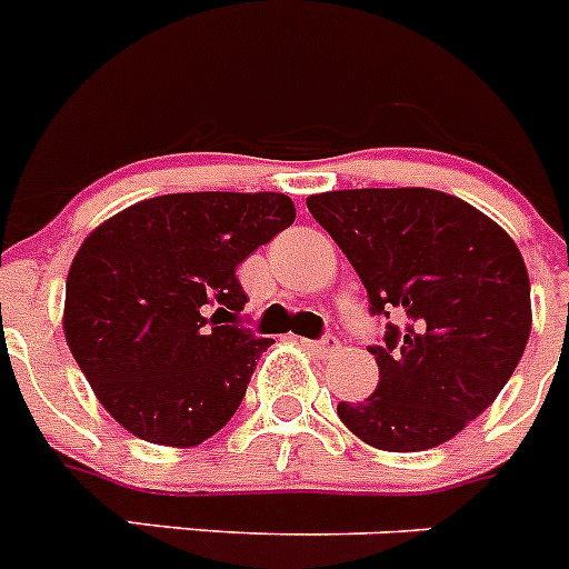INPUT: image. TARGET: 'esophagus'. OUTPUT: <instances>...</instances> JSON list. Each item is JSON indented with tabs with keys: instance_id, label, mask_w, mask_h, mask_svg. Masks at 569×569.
<instances>
[{
	"instance_id": "esophagus-1",
	"label": "esophagus",
	"mask_w": 569,
	"mask_h": 569,
	"mask_svg": "<svg viewBox=\"0 0 569 569\" xmlns=\"http://www.w3.org/2000/svg\"><path fill=\"white\" fill-rule=\"evenodd\" d=\"M306 348H309L311 353H317V357L328 359L339 350V339L337 337H322V339H315V342H306Z\"/></svg>"
}]
</instances>
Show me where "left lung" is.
<instances>
[{
  "instance_id": "obj_1",
  "label": "left lung",
  "mask_w": 569,
  "mask_h": 569,
  "mask_svg": "<svg viewBox=\"0 0 569 569\" xmlns=\"http://www.w3.org/2000/svg\"><path fill=\"white\" fill-rule=\"evenodd\" d=\"M387 322L370 353L379 387L339 401L350 432L385 452L452 440L500 396L530 337V280L517 243L469 201L429 188L309 196Z\"/></svg>"
}]
</instances>
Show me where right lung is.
<instances>
[{
	"label": "right lung",
	"instance_id": "1",
	"mask_svg": "<svg viewBox=\"0 0 569 569\" xmlns=\"http://www.w3.org/2000/svg\"><path fill=\"white\" fill-rule=\"evenodd\" d=\"M295 221L283 193H168L89 232L67 274L63 337L94 396L148 443H204L272 339L236 326V267Z\"/></svg>",
	"mask_w": 569,
	"mask_h": 569
}]
</instances>
